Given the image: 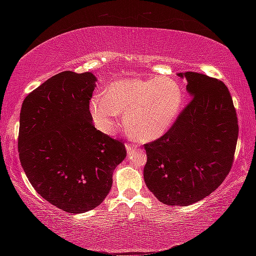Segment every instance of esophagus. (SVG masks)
Listing matches in <instances>:
<instances>
[{"mask_svg": "<svg viewBox=\"0 0 256 256\" xmlns=\"http://www.w3.org/2000/svg\"><path fill=\"white\" fill-rule=\"evenodd\" d=\"M125 148H126L128 154H133L134 151L136 150L138 146H134V144H126V146H125Z\"/></svg>", "mask_w": 256, "mask_h": 256, "instance_id": "1", "label": "esophagus"}]
</instances>
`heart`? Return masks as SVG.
<instances>
[{
    "label": "heart",
    "mask_w": 256,
    "mask_h": 256,
    "mask_svg": "<svg viewBox=\"0 0 256 256\" xmlns=\"http://www.w3.org/2000/svg\"><path fill=\"white\" fill-rule=\"evenodd\" d=\"M184 94L170 78L116 81L104 96H96L89 105L92 122L99 131L112 136L122 115L125 126L138 140L149 142L166 134L178 118Z\"/></svg>",
    "instance_id": "1"
}]
</instances>
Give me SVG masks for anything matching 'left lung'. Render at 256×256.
Listing matches in <instances>:
<instances>
[{
    "label": "left lung",
    "mask_w": 256,
    "mask_h": 256,
    "mask_svg": "<svg viewBox=\"0 0 256 256\" xmlns=\"http://www.w3.org/2000/svg\"><path fill=\"white\" fill-rule=\"evenodd\" d=\"M188 80L192 100L166 134L144 144L146 185L167 206H190L210 196L234 162L238 120L224 82L196 72Z\"/></svg>",
    "instance_id": "1"
}]
</instances>
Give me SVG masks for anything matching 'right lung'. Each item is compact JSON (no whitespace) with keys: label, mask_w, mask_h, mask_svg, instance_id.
Masks as SVG:
<instances>
[{"label":"right lung","mask_w":256,"mask_h":256,"mask_svg":"<svg viewBox=\"0 0 256 256\" xmlns=\"http://www.w3.org/2000/svg\"><path fill=\"white\" fill-rule=\"evenodd\" d=\"M96 81L90 72H60L30 92L21 107V166L37 193L68 214L102 204L112 172L126 157L123 142L94 126L89 100Z\"/></svg>","instance_id":"right-lung-1"}]
</instances>
